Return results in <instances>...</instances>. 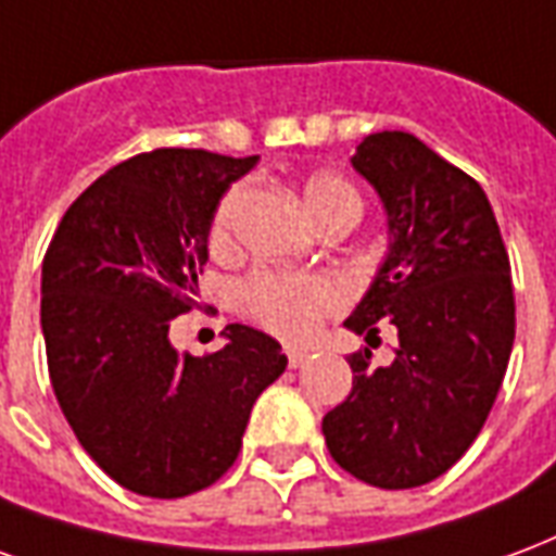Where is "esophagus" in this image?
Instances as JSON below:
<instances>
[{
    "instance_id": "obj_1",
    "label": "esophagus",
    "mask_w": 556,
    "mask_h": 556,
    "mask_svg": "<svg viewBox=\"0 0 556 556\" xmlns=\"http://www.w3.org/2000/svg\"><path fill=\"white\" fill-rule=\"evenodd\" d=\"M307 358H311V355H307L305 350H295V346H287V362H290V367H305L307 364Z\"/></svg>"
}]
</instances>
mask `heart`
I'll list each match as a JSON object with an SVG mask.
<instances>
[{
	"mask_svg": "<svg viewBox=\"0 0 556 556\" xmlns=\"http://www.w3.org/2000/svg\"><path fill=\"white\" fill-rule=\"evenodd\" d=\"M249 189L239 184L228 189V194L218 201L213 222H210V249L222 251L230 245L233 222L245 204ZM302 204L307 216L317 225L334 216H362V194L358 189L331 168H317L302 180ZM343 305V290L328 275H278V273H254L249 281L239 283V307L254 323L269 328L275 334L290 340L307 338L317 323L328 314H334Z\"/></svg>",
	"mask_w": 556,
	"mask_h": 556,
	"instance_id": "b5f03b06",
	"label": "heart"
}]
</instances>
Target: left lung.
<instances>
[{
  "label": "left lung",
  "mask_w": 556,
  "mask_h": 556,
  "mask_svg": "<svg viewBox=\"0 0 556 556\" xmlns=\"http://www.w3.org/2000/svg\"><path fill=\"white\" fill-rule=\"evenodd\" d=\"M352 168L379 192L388 254L343 323L379 338L396 328L394 362L355 352L350 396L323 417L328 453L379 489H415L453 468L480 435L504 382L516 299L509 254L480 184L412 132H372Z\"/></svg>",
  "instance_id": "left-lung-1"
}]
</instances>
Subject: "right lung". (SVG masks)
I'll use <instances>...</instances> for the list:
<instances>
[{
    "mask_svg": "<svg viewBox=\"0 0 556 556\" xmlns=\"http://www.w3.org/2000/svg\"><path fill=\"white\" fill-rule=\"evenodd\" d=\"M257 156L160 148L97 177L59 222L40 269L55 400L85 453L124 489L186 497L237 462L254 400L287 367L257 328L204 358L174 350L192 311L222 194Z\"/></svg>",
    "mask_w": 556,
    "mask_h": 556,
    "instance_id": "1",
    "label": "right lung"
}]
</instances>
